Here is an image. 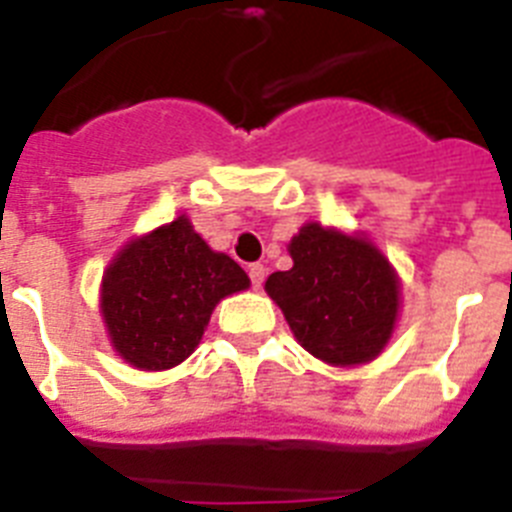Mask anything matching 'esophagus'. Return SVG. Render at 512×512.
I'll return each instance as SVG.
<instances>
[{"label":"esophagus","instance_id":"34e87169","mask_svg":"<svg viewBox=\"0 0 512 512\" xmlns=\"http://www.w3.org/2000/svg\"><path fill=\"white\" fill-rule=\"evenodd\" d=\"M248 277H251V284H253V287L259 289L261 284H264V277H266L264 264H251V266H248Z\"/></svg>","mask_w":512,"mask_h":512}]
</instances>
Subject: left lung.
I'll use <instances>...</instances> for the list:
<instances>
[{
	"label": "left lung",
	"mask_w": 512,
	"mask_h": 512,
	"mask_svg": "<svg viewBox=\"0 0 512 512\" xmlns=\"http://www.w3.org/2000/svg\"><path fill=\"white\" fill-rule=\"evenodd\" d=\"M292 269L264 289L297 343L330 366H361L390 343L400 318L395 266L364 233L305 223L287 246Z\"/></svg>",
	"instance_id": "1"
}]
</instances>
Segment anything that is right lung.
Listing matches in <instances>:
<instances>
[{"label":"right lung","instance_id":"right-lung-1","mask_svg":"<svg viewBox=\"0 0 512 512\" xmlns=\"http://www.w3.org/2000/svg\"><path fill=\"white\" fill-rule=\"evenodd\" d=\"M248 287L246 271L179 215L115 253L102 274L99 312L125 364L166 372L200 346L217 302Z\"/></svg>","mask_w":512,"mask_h":512}]
</instances>
